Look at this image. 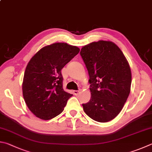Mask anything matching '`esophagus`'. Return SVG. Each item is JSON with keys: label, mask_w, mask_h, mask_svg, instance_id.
Listing matches in <instances>:
<instances>
[{"label": "esophagus", "mask_w": 152, "mask_h": 152, "mask_svg": "<svg viewBox=\"0 0 152 152\" xmlns=\"http://www.w3.org/2000/svg\"><path fill=\"white\" fill-rule=\"evenodd\" d=\"M80 92V90H74L73 91V93L74 95H78Z\"/></svg>", "instance_id": "34e87169"}]
</instances>
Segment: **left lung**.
Listing matches in <instances>:
<instances>
[{
    "mask_svg": "<svg viewBox=\"0 0 152 152\" xmlns=\"http://www.w3.org/2000/svg\"><path fill=\"white\" fill-rule=\"evenodd\" d=\"M80 55L89 74L91 98L84 112L98 122L115 118L128 99L132 73L123 52L111 41L99 40L82 48Z\"/></svg>",
    "mask_w": 152,
    "mask_h": 152,
    "instance_id": "1",
    "label": "left lung"
}]
</instances>
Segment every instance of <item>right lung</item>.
I'll list each match as a JSON object with an SVG mask.
<instances>
[{
  "instance_id": "obj_1",
  "label": "right lung",
  "mask_w": 152,
  "mask_h": 152,
  "mask_svg": "<svg viewBox=\"0 0 152 152\" xmlns=\"http://www.w3.org/2000/svg\"><path fill=\"white\" fill-rule=\"evenodd\" d=\"M79 51L75 46L54 43L41 48L28 63L23 82V97L38 118L48 120L61 114L72 96L63 89L61 70Z\"/></svg>"
}]
</instances>
